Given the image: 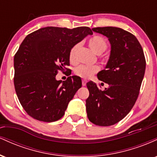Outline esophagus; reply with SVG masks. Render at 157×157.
Returning <instances> with one entry per match:
<instances>
[{
    "mask_svg": "<svg viewBox=\"0 0 157 157\" xmlns=\"http://www.w3.org/2000/svg\"><path fill=\"white\" fill-rule=\"evenodd\" d=\"M86 82H87V81L86 80H82V86H85L86 85Z\"/></svg>",
    "mask_w": 157,
    "mask_h": 157,
    "instance_id": "34e87169",
    "label": "esophagus"
}]
</instances>
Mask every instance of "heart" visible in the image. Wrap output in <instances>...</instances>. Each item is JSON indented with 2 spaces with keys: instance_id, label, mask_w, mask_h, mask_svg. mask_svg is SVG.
I'll list each match as a JSON object with an SVG mask.
<instances>
[{
  "instance_id": "obj_1",
  "label": "heart",
  "mask_w": 157,
  "mask_h": 157,
  "mask_svg": "<svg viewBox=\"0 0 157 157\" xmlns=\"http://www.w3.org/2000/svg\"><path fill=\"white\" fill-rule=\"evenodd\" d=\"M89 46L90 48L97 55H100L107 48L105 40L103 37L100 36H94L89 40ZM79 44L74 46L70 50L68 58L71 63L76 62V55L78 51ZM99 71V67L97 66H85V65H80L74 70V72L77 76L82 77L84 79H88L91 77L94 74L97 73Z\"/></svg>"
}]
</instances>
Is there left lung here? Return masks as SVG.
I'll return each mask as SVG.
<instances>
[{"mask_svg": "<svg viewBox=\"0 0 157 157\" xmlns=\"http://www.w3.org/2000/svg\"><path fill=\"white\" fill-rule=\"evenodd\" d=\"M93 32L109 39L111 53L105 69L97 74L109 84L104 91L92 81L87 82L89 120L100 126L117 123L128 114L137 99L145 71V55L140 42L130 32L117 27H97Z\"/></svg>", "mask_w": 157, "mask_h": 157, "instance_id": "left-lung-1", "label": "left lung"}]
</instances>
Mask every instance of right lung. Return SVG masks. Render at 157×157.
Returning a JSON list of instances; mask_svg holds the SVG:
<instances>
[{
  "label": "right lung",
  "instance_id": "add662e5",
  "mask_svg": "<svg viewBox=\"0 0 157 157\" xmlns=\"http://www.w3.org/2000/svg\"><path fill=\"white\" fill-rule=\"evenodd\" d=\"M89 35L93 32L86 26H48L23 40L14 57V84L21 105L32 117L50 122L63 116L82 80L70 76L62 82L56 75L69 66L71 48Z\"/></svg>",
  "mask_w": 157,
  "mask_h": 157
}]
</instances>
